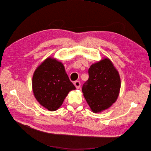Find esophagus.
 Masks as SVG:
<instances>
[{"instance_id":"obj_1","label":"esophagus","mask_w":151,"mask_h":151,"mask_svg":"<svg viewBox=\"0 0 151 151\" xmlns=\"http://www.w3.org/2000/svg\"><path fill=\"white\" fill-rule=\"evenodd\" d=\"M74 86H76V88L77 89H79V88H80L81 83H80L79 81H75L74 83Z\"/></svg>"}]
</instances>
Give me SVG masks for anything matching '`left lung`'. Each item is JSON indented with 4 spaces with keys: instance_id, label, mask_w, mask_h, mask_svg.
I'll list each match as a JSON object with an SVG mask.
<instances>
[{
    "instance_id": "obj_1",
    "label": "left lung",
    "mask_w": 151,
    "mask_h": 151,
    "mask_svg": "<svg viewBox=\"0 0 151 151\" xmlns=\"http://www.w3.org/2000/svg\"><path fill=\"white\" fill-rule=\"evenodd\" d=\"M89 79L83 86V95L93 113H101L115 103L120 93L121 81L118 70L108 58L91 65Z\"/></svg>"
}]
</instances>
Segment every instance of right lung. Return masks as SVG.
Wrapping results in <instances>:
<instances>
[{
	"mask_svg": "<svg viewBox=\"0 0 151 151\" xmlns=\"http://www.w3.org/2000/svg\"><path fill=\"white\" fill-rule=\"evenodd\" d=\"M32 88L37 101L53 111L61 106L68 93L76 87L70 81L63 63L48 57L35 70Z\"/></svg>",
	"mask_w": 151,
	"mask_h": 151,
	"instance_id": "add662e5",
	"label": "right lung"
}]
</instances>
